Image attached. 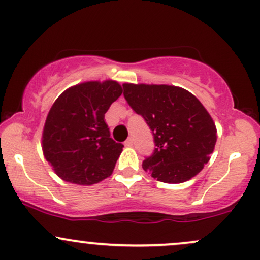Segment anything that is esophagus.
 I'll return each instance as SVG.
<instances>
[{
	"label": "esophagus",
	"mask_w": 260,
	"mask_h": 260,
	"mask_svg": "<svg viewBox=\"0 0 260 260\" xmlns=\"http://www.w3.org/2000/svg\"><path fill=\"white\" fill-rule=\"evenodd\" d=\"M124 145L128 146V148H131V146L134 145V140H133L132 137H131V138H128V139L126 140V143H124Z\"/></svg>",
	"instance_id": "34e87169"
}]
</instances>
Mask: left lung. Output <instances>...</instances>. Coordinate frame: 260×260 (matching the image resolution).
<instances>
[{"label":"left lung","instance_id":"obj_1","mask_svg":"<svg viewBox=\"0 0 260 260\" xmlns=\"http://www.w3.org/2000/svg\"><path fill=\"white\" fill-rule=\"evenodd\" d=\"M123 95L154 134V154L143 168L155 179L179 184L209 161L217 142L213 118L195 95L168 84L123 83Z\"/></svg>","mask_w":260,"mask_h":260}]
</instances>
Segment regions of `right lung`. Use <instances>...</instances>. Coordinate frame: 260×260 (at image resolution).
Masks as SVG:
<instances>
[{
  "instance_id": "obj_1",
  "label": "right lung",
  "mask_w": 260,
  "mask_h": 260,
  "mask_svg": "<svg viewBox=\"0 0 260 260\" xmlns=\"http://www.w3.org/2000/svg\"><path fill=\"white\" fill-rule=\"evenodd\" d=\"M121 94L116 81H88L68 88L52 105L42 151L62 180L92 185L111 176L123 145L110 138L104 118Z\"/></svg>"
}]
</instances>
